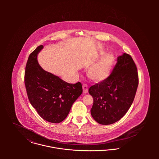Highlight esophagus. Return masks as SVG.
<instances>
[{"label":"esophagus","mask_w":159,"mask_h":159,"mask_svg":"<svg viewBox=\"0 0 159 159\" xmlns=\"http://www.w3.org/2000/svg\"><path fill=\"white\" fill-rule=\"evenodd\" d=\"M83 90L84 93H88V86L86 84H83Z\"/></svg>","instance_id":"34e87169"}]
</instances>
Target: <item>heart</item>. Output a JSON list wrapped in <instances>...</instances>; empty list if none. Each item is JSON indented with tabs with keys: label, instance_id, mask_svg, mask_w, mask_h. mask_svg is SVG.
Listing matches in <instances>:
<instances>
[{
	"label": "heart",
	"instance_id": "1",
	"mask_svg": "<svg viewBox=\"0 0 159 159\" xmlns=\"http://www.w3.org/2000/svg\"><path fill=\"white\" fill-rule=\"evenodd\" d=\"M114 62V57L111 54L103 56L88 71V76L95 82L105 80L110 75Z\"/></svg>",
	"mask_w": 159,
	"mask_h": 159
}]
</instances>
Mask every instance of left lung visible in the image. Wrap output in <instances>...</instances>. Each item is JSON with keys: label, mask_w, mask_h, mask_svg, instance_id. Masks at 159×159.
Listing matches in <instances>:
<instances>
[{"label": "left lung", "mask_w": 159, "mask_h": 159, "mask_svg": "<svg viewBox=\"0 0 159 159\" xmlns=\"http://www.w3.org/2000/svg\"><path fill=\"white\" fill-rule=\"evenodd\" d=\"M139 83L137 67L130 55L124 53L110 75L89 89L93 99L92 117L102 125L120 120L131 107Z\"/></svg>", "instance_id": "1"}]
</instances>
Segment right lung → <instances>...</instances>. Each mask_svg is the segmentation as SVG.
Returning a JSON list of instances; mask_svg holds the SVG:
<instances>
[{
  "instance_id": "obj_1",
  "label": "right lung",
  "mask_w": 159,
  "mask_h": 159,
  "mask_svg": "<svg viewBox=\"0 0 159 159\" xmlns=\"http://www.w3.org/2000/svg\"><path fill=\"white\" fill-rule=\"evenodd\" d=\"M43 47L38 46L29 56L24 73L25 89L30 104L43 119L59 123L82 93V85L80 82L68 83L42 68L37 57Z\"/></svg>"
}]
</instances>
